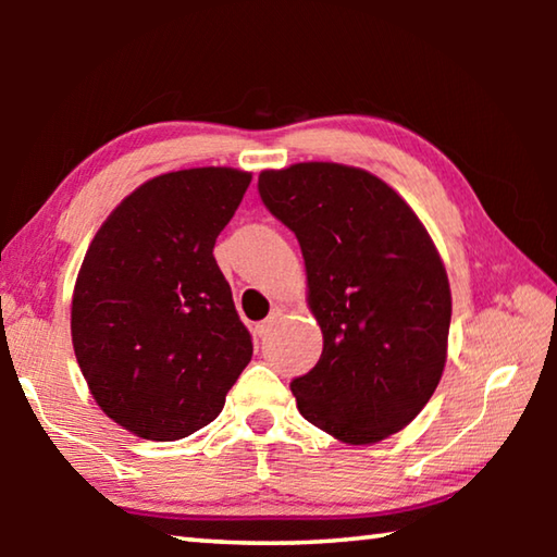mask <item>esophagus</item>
<instances>
[{"label":"esophagus","mask_w":557,"mask_h":557,"mask_svg":"<svg viewBox=\"0 0 557 557\" xmlns=\"http://www.w3.org/2000/svg\"><path fill=\"white\" fill-rule=\"evenodd\" d=\"M280 317H282V307H275V309H272V312H270V317L265 319V322H260V324L256 326V334H258V336H265L268 332H272V326H275V324L280 322Z\"/></svg>","instance_id":"esophagus-1"}]
</instances>
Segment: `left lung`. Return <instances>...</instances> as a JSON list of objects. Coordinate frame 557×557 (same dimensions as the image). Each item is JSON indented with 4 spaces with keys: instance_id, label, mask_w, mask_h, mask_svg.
Returning <instances> with one entry per match:
<instances>
[{
    "instance_id": "obj_1",
    "label": "left lung",
    "mask_w": 557,
    "mask_h": 557,
    "mask_svg": "<svg viewBox=\"0 0 557 557\" xmlns=\"http://www.w3.org/2000/svg\"><path fill=\"white\" fill-rule=\"evenodd\" d=\"M262 203L297 235L307 305L324 336L289 383L305 418L346 445H373L418 418L447 363L445 262L403 196L336 162L258 176Z\"/></svg>"
}]
</instances>
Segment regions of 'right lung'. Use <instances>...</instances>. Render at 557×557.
<instances>
[{
    "mask_svg": "<svg viewBox=\"0 0 557 557\" xmlns=\"http://www.w3.org/2000/svg\"><path fill=\"white\" fill-rule=\"evenodd\" d=\"M250 172L196 166L149 178L90 240L71 301L73 351L100 410L174 442L219 418L252 356L213 245Z\"/></svg>",
    "mask_w": 557,
    "mask_h": 557,
    "instance_id": "add662e5",
    "label": "right lung"
}]
</instances>
